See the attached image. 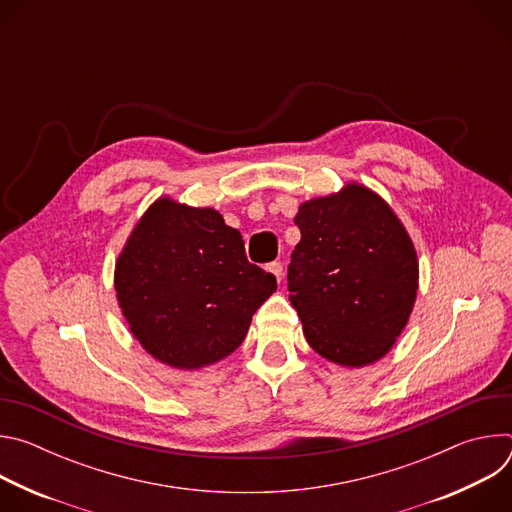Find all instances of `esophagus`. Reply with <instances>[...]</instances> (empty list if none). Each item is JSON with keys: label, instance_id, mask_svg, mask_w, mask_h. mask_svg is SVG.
Masks as SVG:
<instances>
[{"label": "esophagus", "instance_id": "obj_1", "mask_svg": "<svg viewBox=\"0 0 512 512\" xmlns=\"http://www.w3.org/2000/svg\"><path fill=\"white\" fill-rule=\"evenodd\" d=\"M267 271H269V273H273L277 281H281V279H283V265H281V263H277V261L269 263V265H267Z\"/></svg>", "mask_w": 512, "mask_h": 512}]
</instances>
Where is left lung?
Here are the masks:
<instances>
[{"label":"left lung","instance_id":"8db88e82","mask_svg":"<svg viewBox=\"0 0 512 512\" xmlns=\"http://www.w3.org/2000/svg\"><path fill=\"white\" fill-rule=\"evenodd\" d=\"M287 267L289 302L308 344L342 367L383 358L407 326L419 263L391 206L367 186L304 202Z\"/></svg>","mask_w":512,"mask_h":512}]
</instances>
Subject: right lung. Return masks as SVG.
Listing matches in <instances>:
<instances>
[{"label": "right lung", "instance_id": "obj_1", "mask_svg": "<svg viewBox=\"0 0 512 512\" xmlns=\"http://www.w3.org/2000/svg\"><path fill=\"white\" fill-rule=\"evenodd\" d=\"M277 289L247 261L237 229L214 208L158 198L131 231L115 291L131 334L156 360L194 371L235 352Z\"/></svg>", "mask_w": 512, "mask_h": 512}]
</instances>
